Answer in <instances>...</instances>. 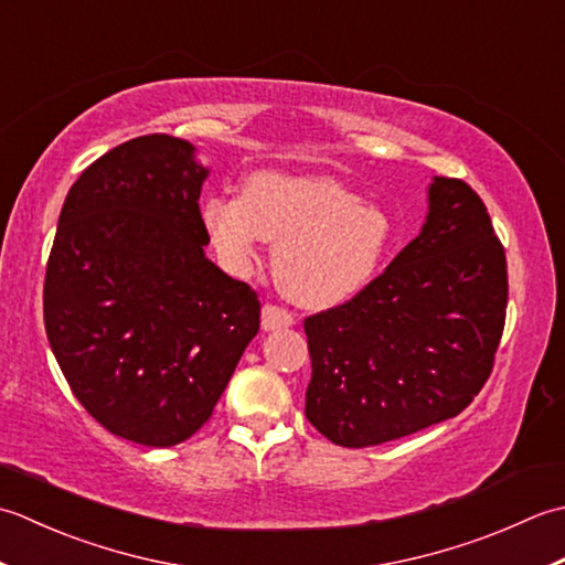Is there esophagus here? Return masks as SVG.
Returning <instances> with one entry per match:
<instances>
[{"mask_svg":"<svg viewBox=\"0 0 565 565\" xmlns=\"http://www.w3.org/2000/svg\"><path fill=\"white\" fill-rule=\"evenodd\" d=\"M295 324V317L290 312H285L282 307L266 305L260 312V327L263 331H275V329H287Z\"/></svg>","mask_w":565,"mask_h":565,"instance_id":"34e87169","label":"esophagus"}]
</instances>
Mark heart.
Wrapping results in <instances>:
<instances>
[{
	"label": "heart",
	"mask_w": 565,
	"mask_h": 565,
	"mask_svg": "<svg viewBox=\"0 0 565 565\" xmlns=\"http://www.w3.org/2000/svg\"><path fill=\"white\" fill-rule=\"evenodd\" d=\"M202 224L222 266L246 275L273 246V270L295 305L329 309L365 290L393 244V218L341 182L258 170L238 194H206Z\"/></svg>",
	"instance_id": "heart-1"
}]
</instances>
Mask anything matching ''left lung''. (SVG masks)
<instances>
[{
	"label": "left lung",
	"instance_id": "left-lung-1",
	"mask_svg": "<svg viewBox=\"0 0 565 565\" xmlns=\"http://www.w3.org/2000/svg\"><path fill=\"white\" fill-rule=\"evenodd\" d=\"M419 236L351 302L307 317L305 414L365 448L463 412L486 385L508 309V260L463 180L431 178Z\"/></svg>",
	"mask_w": 565,
	"mask_h": 565
}]
</instances>
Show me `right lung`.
<instances>
[{"label":"right lung","mask_w":565,"mask_h":565,"mask_svg":"<svg viewBox=\"0 0 565 565\" xmlns=\"http://www.w3.org/2000/svg\"><path fill=\"white\" fill-rule=\"evenodd\" d=\"M198 148L168 134L97 158L63 204L43 287L45 333L92 417L166 448L212 417L260 302L206 258Z\"/></svg>","instance_id":"1"}]
</instances>
